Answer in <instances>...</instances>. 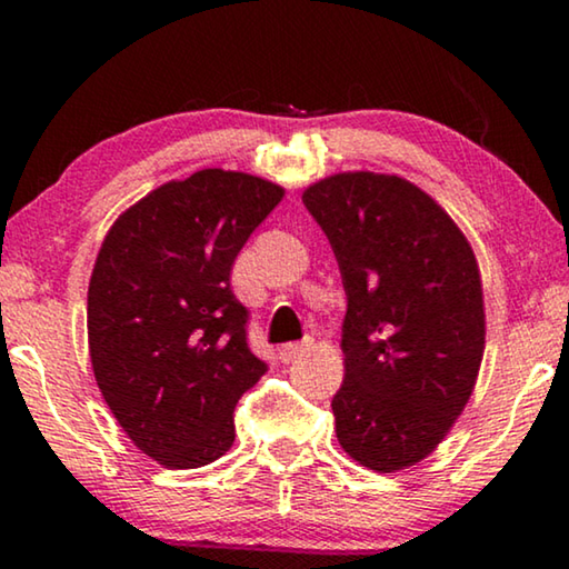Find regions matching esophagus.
I'll list each match as a JSON object with an SVG mask.
<instances>
[{
	"instance_id": "esophagus-1",
	"label": "esophagus",
	"mask_w": 569,
	"mask_h": 569,
	"mask_svg": "<svg viewBox=\"0 0 569 569\" xmlns=\"http://www.w3.org/2000/svg\"><path fill=\"white\" fill-rule=\"evenodd\" d=\"M310 349H313V339L295 341V345H284V347H279V360L295 362V360H300V357H306Z\"/></svg>"
}]
</instances>
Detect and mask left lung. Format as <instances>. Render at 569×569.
<instances>
[{
  "mask_svg": "<svg viewBox=\"0 0 569 569\" xmlns=\"http://www.w3.org/2000/svg\"><path fill=\"white\" fill-rule=\"evenodd\" d=\"M302 204L329 238L347 292L345 383L331 401L339 446L372 471H401L440 446L477 386V256L407 178L337 173L308 186Z\"/></svg>",
  "mask_w": 569,
  "mask_h": 569,
  "instance_id": "left-lung-1",
  "label": "left lung"
}]
</instances>
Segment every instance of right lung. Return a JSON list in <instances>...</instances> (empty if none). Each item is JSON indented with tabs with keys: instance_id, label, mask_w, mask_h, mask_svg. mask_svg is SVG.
<instances>
[{
	"instance_id": "right-lung-1",
	"label": "right lung",
	"mask_w": 569,
	"mask_h": 569,
	"mask_svg": "<svg viewBox=\"0 0 569 569\" xmlns=\"http://www.w3.org/2000/svg\"><path fill=\"white\" fill-rule=\"evenodd\" d=\"M282 186L204 168L147 193L111 224L88 287L92 372L131 442L166 469H199L236 440L232 411L267 372L230 287L236 256Z\"/></svg>"
}]
</instances>
